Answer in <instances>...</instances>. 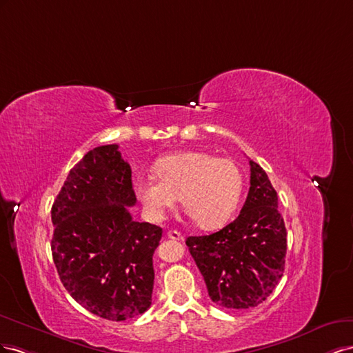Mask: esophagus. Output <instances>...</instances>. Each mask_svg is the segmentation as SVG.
<instances>
[{
  "label": "esophagus",
  "instance_id": "1",
  "mask_svg": "<svg viewBox=\"0 0 353 353\" xmlns=\"http://www.w3.org/2000/svg\"><path fill=\"white\" fill-rule=\"evenodd\" d=\"M167 236L170 238V239H176V241H185V236L180 234V232H177V230H168L167 232Z\"/></svg>",
  "mask_w": 353,
  "mask_h": 353
}]
</instances>
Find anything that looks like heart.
<instances>
[{
  "label": "heart",
  "mask_w": 353,
  "mask_h": 353,
  "mask_svg": "<svg viewBox=\"0 0 353 353\" xmlns=\"http://www.w3.org/2000/svg\"><path fill=\"white\" fill-rule=\"evenodd\" d=\"M154 174L157 179L146 176L134 182L140 204L152 220H163L179 198L199 228L213 229L232 216L243 192L238 164L201 150L158 159Z\"/></svg>",
  "instance_id": "b5f03b06"
}]
</instances>
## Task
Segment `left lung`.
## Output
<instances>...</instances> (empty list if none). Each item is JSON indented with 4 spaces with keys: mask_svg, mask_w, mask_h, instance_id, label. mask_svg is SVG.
<instances>
[{
    "mask_svg": "<svg viewBox=\"0 0 353 353\" xmlns=\"http://www.w3.org/2000/svg\"><path fill=\"white\" fill-rule=\"evenodd\" d=\"M250 171L248 195L232 223L211 235L186 239L210 299L226 309L263 303L285 268L287 230L276 190L254 161H250Z\"/></svg>",
    "mask_w": 353,
    "mask_h": 353,
    "instance_id": "1",
    "label": "left lung"
}]
</instances>
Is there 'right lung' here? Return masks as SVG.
Masks as SVG:
<instances>
[{
	"label": "right lung",
	"instance_id": "right-lung-1",
	"mask_svg": "<svg viewBox=\"0 0 353 353\" xmlns=\"http://www.w3.org/2000/svg\"><path fill=\"white\" fill-rule=\"evenodd\" d=\"M132 168L118 145L97 146L69 171L52 207V254L68 293L92 314L125 321L149 309L163 229L134 221Z\"/></svg>",
	"mask_w": 353,
	"mask_h": 353
}]
</instances>
